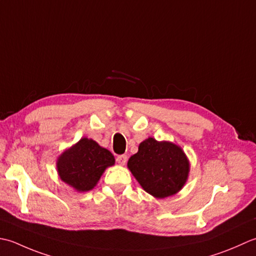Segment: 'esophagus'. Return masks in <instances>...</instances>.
<instances>
[{"label":"esophagus","mask_w":256,"mask_h":256,"mask_svg":"<svg viewBox=\"0 0 256 256\" xmlns=\"http://www.w3.org/2000/svg\"><path fill=\"white\" fill-rule=\"evenodd\" d=\"M127 156L126 154H122V156H118L117 157V162L119 164H122V166H124V164H126V162H127Z\"/></svg>","instance_id":"1"}]
</instances>
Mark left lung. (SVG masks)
<instances>
[{"instance_id":"8db88e82","label":"left lung","mask_w":256,"mask_h":256,"mask_svg":"<svg viewBox=\"0 0 256 256\" xmlns=\"http://www.w3.org/2000/svg\"><path fill=\"white\" fill-rule=\"evenodd\" d=\"M128 169L142 189L158 199L179 192L188 180L190 164L181 147L149 137L129 158Z\"/></svg>"}]
</instances>
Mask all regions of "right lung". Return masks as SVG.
Masks as SVG:
<instances>
[{"label":"right lung","instance_id":"add662e5","mask_svg":"<svg viewBox=\"0 0 256 256\" xmlns=\"http://www.w3.org/2000/svg\"><path fill=\"white\" fill-rule=\"evenodd\" d=\"M114 164L110 151L88 138H82L65 150L56 162L60 180L78 192L94 189L105 170Z\"/></svg>","mask_w":256,"mask_h":256}]
</instances>
